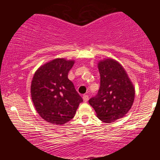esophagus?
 <instances>
[{"mask_svg": "<svg viewBox=\"0 0 160 160\" xmlns=\"http://www.w3.org/2000/svg\"><path fill=\"white\" fill-rule=\"evenodd\" d=\"M83 101H84V102H88V100H89V97H88V95H87V94L83 95Z\"/></svg>", "mask_w": 160, "mask_h": 160, "instance_id": "1", "label": "esophagus"}]
</instances>
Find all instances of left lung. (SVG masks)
Listing matches in <instances>:
<instances>
[{
	"instance_id": "left-lung-1",
	"label": "left lung",
	"mask_w": 160,
	"mask_h": 160,
	"mask_svg": "<svg viewBox=\"0 0 160 160\" xmlns=\"http://www.w3.org/2000/svg\"><path fill=\"white\" fill-rule=\"evenodd\" d=\"M101 85L89 104L102 122L111 123L123 118L132 108L135 88L122 65L113 59L98 62Z\"/></svg>"
}]
</instances>
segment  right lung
<instances>
[{
	"instance_id": "1",
	"label": "right lung",
	"mask_w": 160,
	"mask_h": 160,
	"mask_svg": "<svg viewBox=\"0 0 160 160\" xmlns=\"http://www.w3.org/2000/svg\"><path fill=\"white\" fill-rule=\"evenodd\" d=\"M74 60L59 59L40 67L34 74L31 96L41 118L56 125H64L74 117L83 101L68 79Z\"/></svg>"
}]
</instances>
